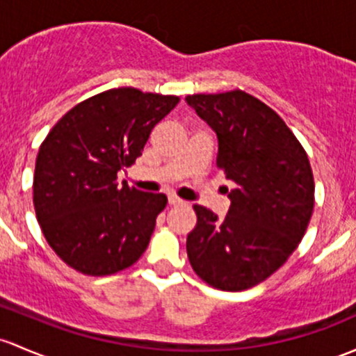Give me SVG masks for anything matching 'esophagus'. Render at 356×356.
<instances>
[{"label": "esophagus", "instance_id": "esophagus-1", "mask_svg": "<svg viewBox=\"0 0 356 356\" xmlns=\"http://www.w3.org/2000/svg\"><path fill=\"white\" fill-rule=\"evenodd\" d=\"M182 203H184V201H182L181 197L174 196V194H170V196H168V204H172V207H177V204H182Z\"/></svg>", "mask_w": 356, "mask_h": 356}]
</instances>
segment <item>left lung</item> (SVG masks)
<instances>
[{
  "instance_id": "1",
  "label": "left lung",
  "mask_w": 356,
  "mask_h": 356,
  "mask_svg": "<svg viewBox=\"0 0 356 356\" xmlns=\"http://www.w3.org/2000/svg\"><path fill=\"white\" fill-rule=\"evenodd\" d=\"M218 136V167L235 188L220 220L194 204L186 249L194 273L223 291L252 288L291 256L314 211V174L293 131L244 90L186 97Z\"/></svg>"
}]
</instances>
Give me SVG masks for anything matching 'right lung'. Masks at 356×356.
Listing matches in <instances>:
<instances>
[{"instance_id":"obj_1","label":"right lung","mask_w":356,"mask_h":356,"mask_svg":"<svg viewBox=\"0 0 356 356\" xmlns=\"http://www.w3.org/2000/svg\"><path fill=\"white\" fill-rule=\"evenodd\" d=\"M177 104V95L111 88L76 104L42 141L33 208L47 244L70 268L114 275L147 250L167 196L119 186L118 172L136 162Z\"/></svg>"}]
</instances>
